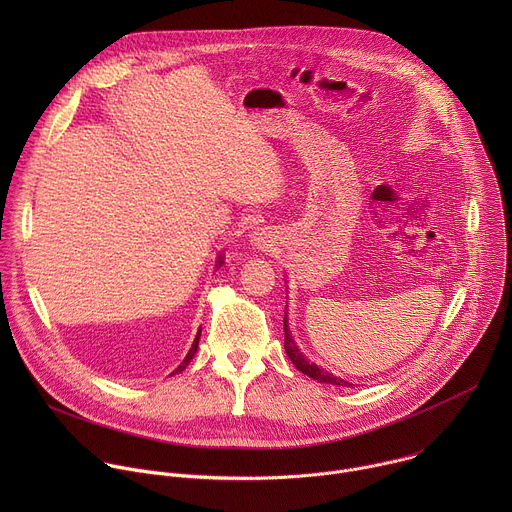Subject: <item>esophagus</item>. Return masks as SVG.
Segmentation results:
<instances>
[{
  "instance_id": "1",
  "label": "esophagus",
  "mask_w": 512,
  "mask_h": 512,
  "mask_svg": "<svg viewBox=\"0 0 512 512\" xmlns=\"http://www.w3.org/2000/svg\"><path fill=\"white\" fill-rule=\"evenodd\" d=\"M257 237H255V241H257V245L259 247H265L267 245V241H265V237H263V233H255Z\"/></svg>"
}]
</instances>
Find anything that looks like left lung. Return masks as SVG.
Wrapping results in <instances>:
<instances>
[{
	"label": "left lung",
	"instance_id": "obj_1",
	"mask_svg": "<svg viewBox=\"0 0 512 512\" xmlns=\"http://www.w3.org/2000/svg\"><path fill=\"white\" fill-rule=\"evenodd\" d=\"M283 332H285V340H283V346H285V352L289 356V360L296 364V369L302 371L304 375L316 379L318 383H328V385H338V387H352L348 381L340 379V377H334L332 373H328L326 369L318 367L316 362H310L304 352L298 348V344L294 342V338H291V332H289V326H287V314L283 318Z\"/></svg>",
	"mask_w": 512,
	"mask_h": 512
}]
</instances>
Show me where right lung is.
I'll return each instance as SVG.
<instances>
[{
    "label": "right lung",
    "instance_id": "right-lung-1",
    "mask_svg": "<svg viewBox=\"0 0 512 512\" xmlns=\"http://www.w3.org/2000/svg\"><path fill=\"white\" fill-rule=\"evenodd\" d=\"M225 261H223V257H218V261H216V267L218 265H223ZM200 332H202V328H198V334H196V338H194V342H192V348L188 350V354H186V358L180 362V367L176 369V373H182L186 367H188V364H190V360H192V356L196 354V350H198V340H200Z\"/></svg>",
    "mask_w": 512,
    "mask_h": 512
}]
</instances>
